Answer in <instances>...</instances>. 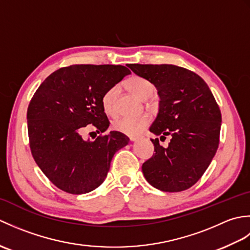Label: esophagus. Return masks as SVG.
<instances>
[{
	"label": "esophagus",
	"instance_id": "1",
	"mask_svg": "<svg viewBox=\"0 0 250 250\" xmlns=\"http://www.w3.org/2000/svg\"><path fill=\"white\" fill-rule=\"evenodd\" d=\"M140 140V137H130V141L131 142H136V141H139Z\"/></svg>",
	"mask_w": 250,
	"mask_h": 250
}]
</instances>
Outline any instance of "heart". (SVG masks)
<instances>
[{
    "instance_id": "heart-1",
    "label": "heart",
    "mask_w": 250,
    "mask_h": 250,
    "mask_svg": "<svg viewBox=\"0 0 250 250\" xmlns=\"http://www.w3.org/2000/svg\"><path fill=\"white\" fill-rule=\"evenodd\" d=\"M126 87L132 93H134L140 99H149L155 87L151 82L141 76H132L125 83ZM119 89L117 86L109 88L102 97V106L107 115L114 116L117 113V98H118ZM150 124V117L143 115L139 117H121L113 122V129L117 132L128 136H136Z\"/></svg>"
}]
</instances>
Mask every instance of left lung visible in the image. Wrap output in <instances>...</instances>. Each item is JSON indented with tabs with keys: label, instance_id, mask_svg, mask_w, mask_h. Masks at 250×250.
<instances>
[{
	"label": "left lung",
	"instance_id": "8db88e82",
	"mask_svg": "<svg viewBox=\"0 0 250 250\" xmlns=\"http://www.w3.org/2000/svg\"><path fill=\"white\" fill-rule=\"evenodd\" d=\"M137 76L151 82L160 97L150 132L171 135L167 148L151 140L153 156L142 171L152 187L179 192L198 182L219 145L221 113L207 83L198 74L173 64H130ZM161 140V139H160Z\"/></svg>",
	"mask_w": 250,
	"mask_h": 250
}]
</instances>
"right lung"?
I'll return each instance as SVG.
<instances>
[{
  "label": "right lung",
  "instance_id": "obj_1",
  "mask_svg": "<svg viewBox=\"0 0 250 250\" xmlns=\"http://www.w3.org/2000/svg\"><path fill=\"white\" fill-rule=\"evenodd\" d=\"M129 74L124 65L75 64L50 74L36 90L26 113L31 152L59 189L83 194L98 188L116 151L129 144L117 131L93 142L81 135L88 125L99 133L108 129L102 97Z\"/></svg>",
  "mask_w": 250,
  "mask_h": 250
}]
</instances>
